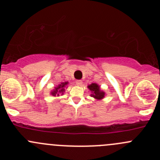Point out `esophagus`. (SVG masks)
<instances>
[{"label":"esophagus","instance_id":"34e87169","mask_svg":"<svg viewBox=\"0 0 160 160\" xmlns=\"http://www.w3.org/2000/svg\"><path fill=\"white\" fill-rule=\"evenodd\" d=\"M76 83H77L78 86H82V85H83V82H82V80H77V81H76Z\"/></svg>","mask_w":160,"mask_h":160}]
</instances>
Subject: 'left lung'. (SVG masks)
<instances>
[{
    "instance_id": "1",
    "label": "left lung",
    "mask_w": 160,
    "mask_h": 160,
    "mask_svg": "<svg viewBox=\"0 0 160 160\" xmlns=\"http://www.w3.org/2000/svg\"><path fill=\"white\" fill-rule=\"evenodd\" d=\"M88 88H89V90L92 92L91 97H93L95 99L101 100L104 98L105 93H104L103 90L100 89L99 85L97 84V83H91V84L88 85Z\"/></svg>"
}]
</instances>
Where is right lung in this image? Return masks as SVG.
<instances>
[{"label":"right lung","mask_w":160,"mask_h":160,"mask_svg":"<svg viewBox=\"0 0 160 160\" xmlns=\"http://www.w3.org/2000/svg\"><path fill=\"white\" fill-rule=\"evenodd\" d=\"M68 84V82H64V83H61L60 84L58 85L56 88H55V89L53 90V91L51 92V94L52 96H59V93H62L63 94V92L65 91V87Z\"/></svg>","instance_id":"obj_1"}]
</instances>
